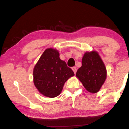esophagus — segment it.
Masks as SVG:
<instances>
[{"instance_id":"1","label":"esophagus","mask_w":129,"mask_h":129,"mask_svg":"<svg viewBox=\"0 0 129 129\" xmlns=\"http://www.w3.org/2000/svg\"><path fill=\"white\" fill-rule=\"evenodd\" d=\"M72 70L73 71V72L75 73V74L76 73V71H77V69H76V67H73L72 68Z\"/></svg>"}]
</instances>
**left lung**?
<instances>
[{"mask_svg": "<svg viewBox=\"0 0 129 129\" xmlns=\"http://www.w3.org/2000/svg\"><path fill=\"white\" fill-rule=\"evenodd\" d=\"M76 76L88 92H98L106 81L107 70L99 53L96 51H86L82 59V66Z\"/></svg>", "mask_w": 129, "mask_h": 129, "instance_id": "obj_1", "label": "left lung"}]
</instances>
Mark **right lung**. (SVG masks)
Returning <instances> with one entry per match:
<instances>
[{
	"mask_svg": "<svg viewBox=\"0 0 129 129\" xmlns=\"http://www.w3.org/2000/svg\"><path fill=\"white\" fill-rule=\"evenodd\" d=\"M75 75L59 53L54 48H47L40 57L33 69V82L40 93L52 98L59 95L65 82Z\"/></svg>",
	"mask_w": 129,
	"mask_h": 129,
	"instance_id": "1",
	"label": "right lung"
}]
</instances>
